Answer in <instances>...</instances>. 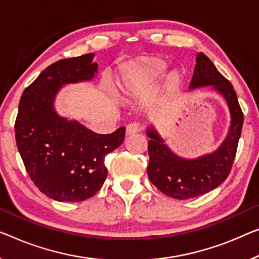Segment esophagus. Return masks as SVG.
I'll list each match as a JSON object with an SVG mask.
<instances>
[{"label":"esophagus","mask_w":259,"mask_h":259,"mask_svg":"<svg viewBox=\"0 0 259 259\" xmlns=\"http://www.w3.org/2000/svg\"><path fill=\"white\" fill-rule=\"evenodd\" d=\"M126 135H133V134H136V133H140L141 131V126L138 123H130V124L126 125Z\"/></svg>","instance_id":"34e87169"}]
</instances>
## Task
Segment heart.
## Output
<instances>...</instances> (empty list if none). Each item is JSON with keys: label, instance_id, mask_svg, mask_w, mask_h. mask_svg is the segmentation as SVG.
<instances>
[{"label": "heart", "instance_id": "b5f03b06", "mask_svg": "<svg viewBox=\"0 0 259 259\" xmlns=\"http://www.w3.org/2000/svg\"><path fill=\"white\" fill-rule=\"evenodd\" d=\"M169 64L160 57H144L133 61L123 68L119 90L126 99L136 98L143 92L156 84L168 71ZM181 82L180 72L168 75L167 91L176 92Z\"/></svg>", "mask_w": 259, "mask_h": 259}]
</instances>
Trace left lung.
<instances>
[{
	"instance_id": "1",
	"label": "left lung",
	"mask_w": 259,
	"mask_h": 259,
	"mask_svg": "<svg viewBox=\"0 0 259 259\" xmlns=\"http://www.w3.org/2000/svg\"><path fill=\"white\" fill-rule=\"evenodd\" d=\"M203 86H213L225 98L230 111L228 136L215 152L196 159H184L164 144V141L153 128L146 131L150 137L148 142L149 179L161 193L175 199L196 198L220 186L229 176L236 156L244 121L237 95L230 81L216 69L209 58L200 52L196 55V65L190 88L194 90Z\"/></svg>"
}]
</instances>
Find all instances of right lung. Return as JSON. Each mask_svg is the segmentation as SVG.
Instances as JSON below:
<instances>
[{
    "label": "right lung",
    "instance_id": "right-lung-1",
    "mask_svg": "<svg viewBox=\"0 0 259 259\" xmlns=\"http://www.w3.org/2000/svg\"><path fill=\"white\" fill-rule=\"evenodd\" d=\"M93 57L88 53L50 65L19 100L18 152L38 190L57 201L78 202L96 194L107 178L105 157L124 141L125 126L100 135L55 111L61 86L94 78L98 64Z\"/></svg>",
    "mask_w": 259,
    "mask_h": 259
}]
</instances>
